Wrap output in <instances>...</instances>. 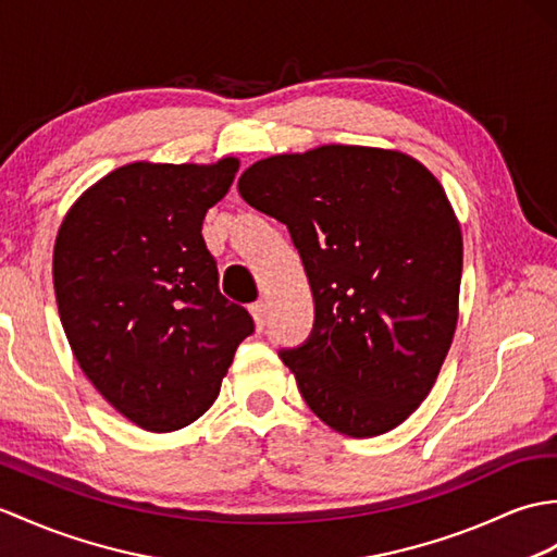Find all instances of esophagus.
Listing matches in <instances>:
<instances>
[{"instance_id":"obj_1","label":"esophagus","mask_w":557,"mask_h":557,"mask_svg":"<svg viewBox=\"0 0 557 557\" xmlns=\"http://www.w3.org/2000/svg\"><path fill=\"white\" fill-rule=\"evenodd\" d=\"M249 310H251V315H253L256 330L261 332V330L265 327V322H268V306H265L263 301H256V304H251V306H249Z\"/></svg>"}]
</instances>
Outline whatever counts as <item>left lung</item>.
Masks as SVG:
<instances>
[{
    "label": "left lung",
    "instance_id": "1",
    "mask_svg": "<svg viewBox=\"0 0 557 557\" xmlns=\"http://www.w3.org/2000/svg\"><path fill=\"white\" fill-rule=\"evenodd\" d=\"M242 199L287 225L315 304L280 348L308 408L346 436L394 430L430 394L454 342L462 237L416 159L327 145L253 163Z\"/></svg>",
    "mask_w": 557,
    "mask_h": 557
}]
</instances>
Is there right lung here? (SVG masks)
I'll return each instance as SVG.
<instances>
[{
  "label": "right lung",
  "instance_id": "add662e5",
  "mask_svg": "<svg viewBox=\"0 0 557 557\" xmlns=\"http://www.w3.org/2000/svg\"><path fill=\"white\" fill-rule=\"evenodd\" d=\"M237 159L131 163L89 187L63 218L54 289L63 332L87 380L127 420L173 432L203 416L249 310L218 289L201 237Z\"/></svg>",
  "mask_w": 557,
  "mask_h": 557
}]
</instances>
